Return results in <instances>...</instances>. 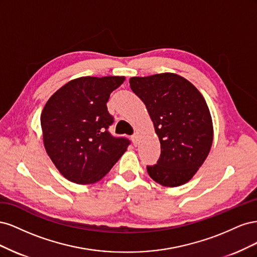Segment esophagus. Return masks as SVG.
<instances>
[{
	"instance_id": "34e87169",
	"label": "esophagus",
	"mask_w": 257,
	"mask_h": 257,
	"mask_svg": "<svg viewBox=\"0 0 257 257\" xmlns=\"http://www.w3.org/2000/svg\"><path fill=\"white\" fill-rule=\"evenodd\" d=\"M131 139H132V142H133L134 146H137V144H138V136L137 135H133V136L131 137Z\"/></svg>"
}]
</instances>
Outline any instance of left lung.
<instances>
[{
  "label": "left lung",
  "mask_w": 257,
  "mask_h": 257,
  "mask_svg": "<svg viewBox=\"0 0 257 257\" xmlns=\"http://www.w3.org/2000/svg\"><path fill=\"white\" fill-rule=\"evenodd\" d=\"M130 87L145 103L161 144L149 176L164 186L190 181L207 159L213 141L212 119L204 96L173 73L132 77Z\"/></svg>",
  "instance_id": "left-lung-1"
}]
</instances>
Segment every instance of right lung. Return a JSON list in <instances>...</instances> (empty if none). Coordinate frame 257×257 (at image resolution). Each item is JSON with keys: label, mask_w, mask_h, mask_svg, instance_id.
<instances>
[{"label": "right lung", "mask_w": 257, "mask_h": 257, "mask_svg": "<svg viewBox=\"0 0 257 257\" xmlns=\"http://www.w3.org/2000/svg\"><path fill=\"white\" fill-rule=\"evenodd\" d=\"M124 77H80L60 88L41 115L45 149L67 180L90 184L100 180L126 151L130 141L113 137L108 112L110 93Z\"/></svg>", "instance_id": "1"}]
</instances>
